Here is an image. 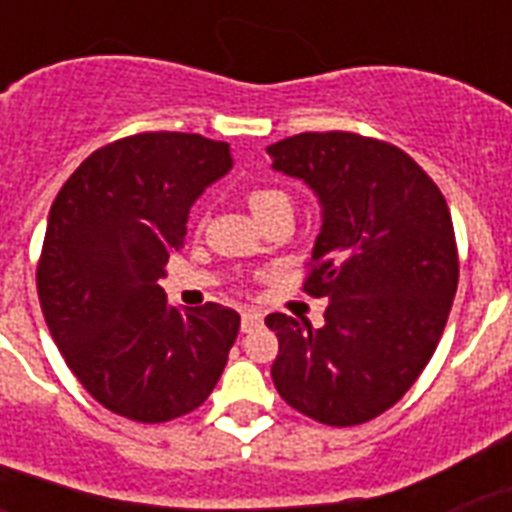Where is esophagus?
<instances>
[{
    "label": "esophagus",
    "mask_w": 512,
    "mask_h": 512,
    "mask_svg": "<svg viewBox=\"0 0 512 512\" xmlns=\"http://www.w3.org/2000/svg\"><path fill=\"white\" fill-rule=\"evenodd\" d=\"M263 324V316L257 311H244L241 313V332H249V329H255Z\"/></svg>",
    "instance_id": "1"
}]
</instances>
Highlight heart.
I'll use <instances>...</instances> for the list:
<instances>
[{"instance_id":"b5f03b06","label":"heart","mask_w":512,"mask_h":512,"mask_svg":"<svg viewBox=\"0 0 512 512\" xmlns=\"http://www.w3.org/2000/svg\"><path fill=\"white\" fill-rule=\"evenodd\" d=\"M247 204L260 223L276 215L292 217V196L279 185H252L247 188Z\"/></svg>"}]
</instances>
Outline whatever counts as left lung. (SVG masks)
Segmentation results:
<instances>
[{
  "instance_id": "obj_1",
  "label": "left lung",
  "mask_w": 512,
  "mask_h": 512,
  "mask_svg": "<svg viewBox=\"0 0 512 512\" xmlns=\"http://www.w3.org/2000/svg\"><path fill=\"white\" fill-rule=\"evenodd\" d=\"M268 154L319 196L303 292L329 303L321 329L265 319L279 337L273 385L311 420L361 425L401 401L444 335L460 279L452 215L428 172L385 140L300 132Z\"/></svg>"
}]
</instances>
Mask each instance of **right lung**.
I'll return each mask as SVG.
<instances>
[{
	"label": "right lung",
	"mask_w": 512,
	"mask_h": 512,
	"mask_svg": "<svg viewBox=\"0 0 512 512\" xmlns=\"http://www.w3.org/2000/svg\"><path fill=\"white\" fill-rule=\"evenodd\" d=\"M231 164L220 140L140 132L92 151L52 201L36 292L68 369L108 412L175 420L223 374L239 313H183L156 281L183 247L191 204Z\"/></svg>",
	"instance_id": "obj_1"
}]
</instances>
